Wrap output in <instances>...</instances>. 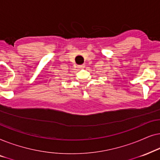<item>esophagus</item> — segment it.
<instances>
[{
  "label": "esophagus",
  "instance_id": "34e87169",
  "mask_svg": "<svg viewBox=\"0 0 160 160\" xmlns=\"http://www.w3.org/2000/svg\"><path fill=\"white\" fill-rule=\"evenodd\" d=\"M78 67L79 68V69H82V68L85 67V65L84 64H81V65H78Z\"/></svg>",
  "mask_w": 160,
  "mask_h": 160
}]
</instances>
